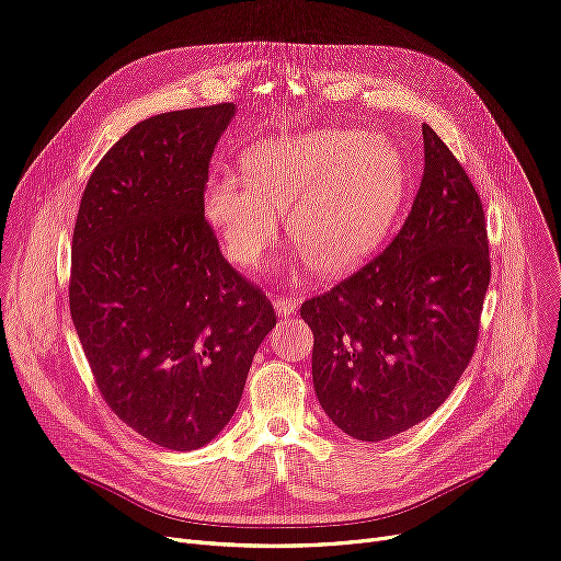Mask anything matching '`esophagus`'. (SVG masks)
<instances>
[{
  "label": "esophagus",
  "instance_id": "1",
  "mask_svg": "<svg viewBox=\"0 0 561 561\" xmlns=\"http://www.w3.org/2000/svg\"><path fill=\"white\" fill-rule=\"evenodd\" d=\"M296 307H298V302L294 298H286V296L275 298V309L279 316H290L296 311Z\"/></svg>",
  "mask_w": 561,
  "mask_h": 561
}]
</instances>
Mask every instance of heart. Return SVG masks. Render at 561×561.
Here are the masks:
<instances>
[{"label":"heart","instance_id":"b5f03b06","mask_svg":"<svg viewBox=\"0 0 561 561\" xmlns=\"http://www.w3.org/2000/svg\"><path fill=\"white\" fill-rule=\"evenodd\" d=\"M242 164L245 176H215L204 192L208 222L242 267L261 261L288 206L296 252L321 275L348 273L394 225L408 185L401 153L362 130L267 137Z\"/></svg>","mask_w":561,"mask_h":561}]
</instances>
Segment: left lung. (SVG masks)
<instances>
[{"instance_id":"1","label":"left lung","mask_w":561,"mask_h":561,"mask_svg":"<svg viewBox=\"0 0 561 561\" xmlns=\"http://www.w3.org/2000/svg\"><path fill=\"white\" fill-rule=\"evenodd\" d=\"M424 176L394 240L302 302L325 415L378 443L431 417L468 369L491 282L479 194L447 144L422 126Z\"/></svg>"}]
</instances>
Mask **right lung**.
I'll list each match as a JSON object with an SVG mask.
<instances>
[{
  "mask_svg": "<svg viewBox=\"0 0 561 561\" xmlns=\"http://www.w3.org/2000/svg\"><path fill=\"white\" fill-rule=\"evenodd\" d=\"M233 114L220 103L133 126L95 164L72 231L68 302L95 385L121 422L174 451L229 424L277 323L204 215Z\"/></svg>",
  "mask_w": 561,
  "mask_h": 561,
  "instance_id": "right-lung-1",
  "label": "right lung"
}]
</instances>
